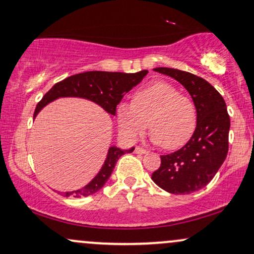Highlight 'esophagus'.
I'll return each instance as SVG.
<instances>
[{
  "mask_svg": "<svg viewBox=\"0 0 254 254\" xmlns=\"http://www.w3.org/2000/svg\"><path fill=\"white\" fill-rule=\"evenodd\" d=\"M134 152L136 153H139V155H145L147 151L144 149V147H140V146H137L136 149H134Z\"/></svg>",
  "mask_w": 254,
  "mask_h": 254,
  "instance_id": "esophagus-1",
  "label": "esophagus"
}]
</instances>
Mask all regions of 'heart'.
<instances>
[{
	"mask_svg": "<svg viewBox=\"0 0 254 254\" xmlns=\"http://www.w3.org/2000/svg\"><path fill=\"white\" fill-rule=\"evenodd\" d=\"M117 124L127 139L134 140L149 124L151 138L163 149L176 150L189 142L197 125V110L191 97L165 81L137 90L131 105L120 104Z\"/></svg>",
	"mask_w": 254,
	"mask_h": 254,
	"instance_id": "obj_1",
	"label": "heart"
}]
</instances>
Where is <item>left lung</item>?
Returning <instances> with one entry per match:
<instances>
[{
	"mask_svg": "<svg viewBox=\"0 0 254 254\" xmlns=\"http://www.w3.org/2000/svg\"><path fill=\"white\" fill-rule=\"evenodd\" d=\"M155 71L178 81L191 95L197 110V127L182 149L160 156L152 181L173 194H189L212 181L229 151L230 116L221 95L201 77L172 68Z\"/></svg>",
	"mask_w": 254,
	"mask_h": 254,
	"instance_id": "1",
	"label": "left lung"
}]
</instances>
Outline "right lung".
<instances>
[{"instance_id": "obj_1", "label": "right lung", "mask_w": 254, "mask_h": 254, "mask_svg": "<svg viewBox=\"0 0 254 254\" xmlns=\"http://www.w3.org/2000/svg\"><path fill=\"white\" fill-rule=\"evenodd\" d=\"M146 73L147 70H142V71L134 73L88 71L72 75L56 83L43 96V98L38 102L37 107L35 109L34 118L46 105L61 97H79L89 99L103 108L111 116H115L116 107L120 104L124 95L129 92L138 83L142 82ZM133 150L134 147H131L129 150H122L117 146H110L104 164L96 175V177L84 188L78 189L76 191L65 192L63 194L65 197L72 195L75 198H81L96 193L108 182L120 157L123 156L125 152H132Z\"/></svg>"}]
</instances>
